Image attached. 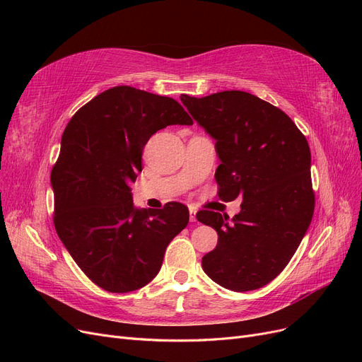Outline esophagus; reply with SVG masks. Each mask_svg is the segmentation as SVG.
Wrapping results in <instances>:
<instances>
[{
    "label": "esophagus",
    "instance_id": "esophagus-1",
    "mask_svg": "<svg viewBox=\"0 0 362 362\" xmlns=\"http://www.w3.org/2000/svg\"><path fill=\"white\" fill-rule=\"evenodd\" d=\"M189 219H191V223H195V221H197V211H195V209H189Z\"/></svg>",
    "mask_w": 362,
    "mask_h": 362
}]
</instances>
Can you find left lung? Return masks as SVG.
<instances>
[{"label":"left lung","instance_id":"left-lung-1","mask_svg":"<svg viewBox=\"0 0 362 362\" xmlns=\"http://www.w3.org/2000/svg\"><path fill=\"white\" fill-rule=\"evenodd\" d=\"M204 131L216 139L218 197L242 195L240 212L200 211L197 219L218 233L203 271L219 286L255 290L283 272L314 214L311 153L307 138L288 115L247 91L206 98L180 96Z\"/></svg>","mask_w":362,"mask_h":362}]
</instances>
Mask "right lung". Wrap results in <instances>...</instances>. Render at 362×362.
<instances>
[{
	"label": "right lung",
	"mask_w": 362,
	"mask_h": 362,
	"mask_svg": "<svg viewBox=\"0 0 362 362\" xmlns=\"http://www.w3.org/2000/svg\"><path fill=\"white\" fill-rule=\"evenodd\" d=\"M170 124H192L177 100L119 86L79 108L63 132L51 171L54 226L81 271L111 293L148 284L188 226L185 204L139 209L129 188L148 138Z\"/></svg>",
	"instance_id": "obj_1"
}]
</instances>
